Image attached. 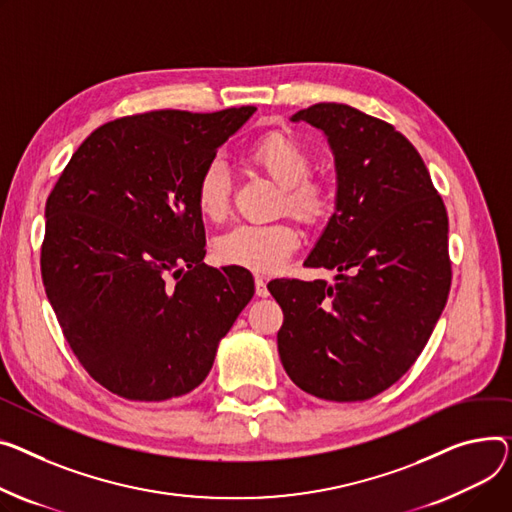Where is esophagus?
<instances>
[{
	"mask_svg": "<svg viewBox=\"0 0 512 512\" xmlns=\"http://www.w3.org/2000/svg\"><path fill=\"white\" fill-rule=\"evenodd\" d=\"M255 292L257 296H267V282L261 278V276H255Z\"/></svg>",
	"mask_w": 512,
	"mask_h": 512,
	"instance_id": "34e87169",
	"label": "esophagus"
}]
</instances>
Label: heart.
Wrapping results in <instances>:
<instances>
[{"label":"heart","mask_w":512,"mask_h":512,"mask_svg":"<svg viewBox=\"0 0 512 512\" xmlns=\"http://www.w3.org/2000/svg\"><path fill=\"white\" fill-rule=\"evenodd\" d=\"M249 162L280 185V210H288L302 222H317L327 212V191L311 177L313 156L288 133H269L255 142ZM230 179L218 162L208 164L195 187V203L203 218L222 220L228 212ZM300 236L290 222L238 224L216 241V257L226 265H238L257 274L278 271L298 249Z\"/></svg>","instance_id":"1"}]
</instances>
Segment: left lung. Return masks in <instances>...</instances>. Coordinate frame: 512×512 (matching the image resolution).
Here are the masks:
<instances>
[{"mask_svg": "<svg viewBox=\"0 0 512 512\" xmlns=\"http://www.w3.org/2000/svg\"><path fill=\"white\" fill-rule=\"evenodd\" d=\"M321 129L335 162V212L309 267L325 280H274L278 352L302 391L327 401L383 393L422 354L451 290L449 218L428 168L393 125L337 102L290 117Z\"/></svg>", "mask_w": 512, "mask_h": 512, "instance_id": "1", "label": "left lung"}]
</instances>
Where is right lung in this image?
Wrapping results in <instances>:
<instances>
[{"label":"right lung","mask_w":512,"mask_h":512,"mask_svg":"<svg viewBox=\"0 0 512 512\" xmlns=\"http://www.w3.org/2000/svg\"><path fill=\"white\" fill-rule=\"evenodd\" d=\"M255 111L166 109L100 125L47 199V298L80 364L119 397L164 401L199 387L253 298L247 269L203 263L195 187Z\"/></svg>","instance_id":"right-lung-1"}]
</instances>
